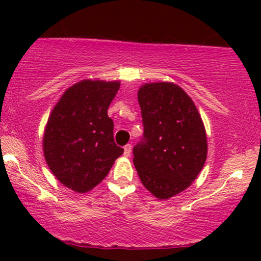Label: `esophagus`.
<instances>
[{"mask_svg":"<svg viewBox=\"0 0 261 261\" xmlns=\"http://www.w3.org/2000/svg\"><path fill=\"white\" fill-rule=\"evenodd\" d=\"M131 148H133V146H131V145L125 146V147H124V155H125V157H130Z\"/></svg>","mask_w":261,"mask_h":261,"instance_id":"esophagus-1","label":"esophagus"}]
</instances>
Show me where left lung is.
<instances>
[{"label":"left lung","instance_id":"obj_1","mask_svg":"<svg viewBox=\"0 0 261 261\" xmlns=\"http://www.w3.org/2000/svg\"><path fill=\"white\" fill-rule=\"evenodd\" d=\"M137 99L143 137L134 147L135 168L149 193L170 199L201 172L207 155L205 126L194 101L174 83H146Z\"/></svg>","mask_w":261,"mask_h":261}]
</instances>
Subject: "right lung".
Listing matches in <instances>:
<instances>
[{"label": "right lung", "instance_id": "right-lung-1", "mask_svg": "<svg viewBox=\"0 0 261 261\" xmlns=\"http://www.w3.org/2000/svg\"><path fill=\"white\" fill-rule=\"evenodd\" d=\"M120 82L85 80L66 91L54 107L43 147L47 166L65 187L87 193L108 175L124 148L114 142L108 108Z\"/></svg>", "mask_w": 261, "mask_h": 261}]
</instances>
